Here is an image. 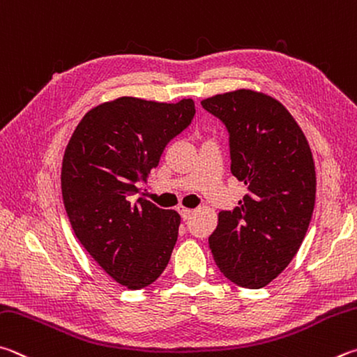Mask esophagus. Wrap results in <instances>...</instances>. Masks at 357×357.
<instances>
[{"label": "esophagus", "instance_id": "obj_1", "mask_svg": "<svg viewBox=\"0 0 357 357\" xmlns=\"http://www.w3.org/2000/svg\"><path fill=\"white\" fill-rule=\"evenodd\" d=\"M176 209H178V212L181 213V217H183V220H189L190 215L193 213L192 209H187V207H184V206H178Z\"/></svg>", "mask_w": 357, "mask_h": 357}]
</instances>
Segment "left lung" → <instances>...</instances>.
Instances as JSON below:
<instances>
[{
    "instance_id": "8db88e82",
    "label": "left lung",
    "mask_w": 357,
    "mask_h": 357,
    "mask_svg": "<svg viewBox=\"0 0 357 357\" xmlns=\"http://www.w3.org/2000/svg\"><path fill=\"white\" fill-rule=\"evenodd\" d=\"M229 134L231 173L248 189L218 213L209 248L222 273L261 289L287 267L306 236L315 204V165L306 137L280 101L234 90L201 101Z\"/></svg>"
}]
</instances>
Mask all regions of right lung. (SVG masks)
Wrapping results in <instances>:
<instances>
[{"instance_id":"add662e5","label":"right lung","mask_w":357,"mask_h":357,"mask_svg":"<svg viewBox=\"0 0 357 357\" xmlns=\"http://www.w3.org/2000/svg\"><path fill=\"white\" fill-rule=\"evenodd\" d=\"M193 100L121 96L82 116L62 160V198L77 241L128 289L153 284L170 261L181 217L135 198L168 142L190 125Z\"/></svg>"}]
</instances>
